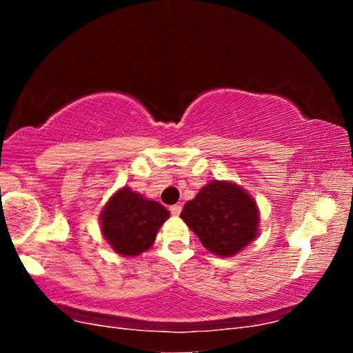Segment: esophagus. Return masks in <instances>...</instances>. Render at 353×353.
<instances>
[{
    "label": "esophagus",
    "mask_w": 353,
    "mask_h": 353,
    "mask_svg": "<svg viewBox=\"0 0 353 353\" xmlns=\"http://www.w3.org/2000/svg\"><path fill=\"white\" fill-rule=\"evenodd\" d=\"M170 214L178 216L181 214V205L180 204H175V205H170Z\"/></svg>",
    "instance_id": "obj_1"
}]
</instances>
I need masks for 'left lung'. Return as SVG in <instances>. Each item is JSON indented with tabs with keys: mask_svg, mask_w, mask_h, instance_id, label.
Masks as SVG:
<instances>
[{
	"mask_svg": "<svg viewBox=\"0 0 353 353\" xmlns=\"http://www.w3.org/2000/svg\"><path fill=\"white\" fill-rule=\"evenodd\" d=\"M259 215L257 202L244 188L219 180L201 188L180 214L202 245L219 257H233L257 238Z\"/></svg>",
	"mask_w": 353,
	"mask_h": 353,
	"instance_id": "left-lung-1",
	"label": "left lung"
}]
</instances>
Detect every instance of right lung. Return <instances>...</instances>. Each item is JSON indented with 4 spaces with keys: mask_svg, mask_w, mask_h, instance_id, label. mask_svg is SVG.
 I'll return each mask as SVG.
<instances>
[{
    "mask_svg": "<svg viewBox=\"0 0 353 353\" xmlns=\"http://www.w3.org/2000/svg\"><path fill=\"white\" fill-rule=\"evenodd\" d=\"M170 214L162 204L123 186L108 201L99 215L101 231L115 252L137 257L156 241Z\"/></svg>",
    "mask_w": 353,
    "mask_h": 353,
    "instance_id": "right-lung-1",
    "label": "right lung"
}]
</instances>
